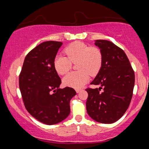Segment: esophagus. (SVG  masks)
<instances>
[{
    "label": "esophagus",
    "mask_w": 149,
    "mask_h": 149,
    "mask_svg": "<svg viewBox=\"0 0 149 149\" xmlns=\"http://www.w3.org/2000/svg\"><path fill=\"white\" fill-rule=\"evenodd\" d=\"M75 91H76L77 93H79V92L81 91V89H75Z\"/></svg>",
    "instance_id": "esophagus-1"
}]
</instances>
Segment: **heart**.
Masks as SVG:
<instances>
[{
  "mask_svg": "<svg viewBox=\"0 0 149 149\" xmlns=\"http://www.w3.org/2000/svg\"><path fill=\"white\" fill-rule=\"evenodd\" d=\"M67 56L58 54L54 60V66L60 75H64L72 68V63H77V72L68 74L63 78L64 85L80 88L88 81L89 75L95 76L99 72L102 64V54L99 49L80 41H75L65 48Z\"/></svg>",
  "mask_w": 149,
  "mask_h": 149,
  "instance_id": "heart-1",
  "label": "heart"
}]
</instances>
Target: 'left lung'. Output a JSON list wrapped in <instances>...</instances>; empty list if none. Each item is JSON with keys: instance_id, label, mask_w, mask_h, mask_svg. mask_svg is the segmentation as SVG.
<instances>
[{"instance_id": "8db88e82", "label": "left lung", "mask_w": 149, "mask_h": 149, "mask_svg": "<svg viewBox=\"0 0 149 149\" xmlns=\"http://www.w3.org/2000/svg\"><path fill=\"white\" fill-rule=\"evenodd\" d=\"M95 45L102 54L101 68L91 85L99 88L86 89L87 112L98 122L112 123L122 118L132 99L134 71L124 51L107 40H97Z\"/></svg>"}]
</instances>
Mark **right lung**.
Returning <instances> with one entry per match:
<instances>
[{"instance_id":"1","label":"right lung","mask_w":149,"mask_h":149,"mask_svg":"<svg viewBox=\"0 0 149 149\" xmlns=\"http://www.w3.org/2000/svg\"><path fill=\"white\" fill-rule=\"evenodd\" d=\"M62 42L45 41L32 49L25 58L19 75V87L26 110L39 122L53 125L70 113V102L76 94L66 87L59 89L61 79L54 60Z\"/></svg>"}]
</instances>
